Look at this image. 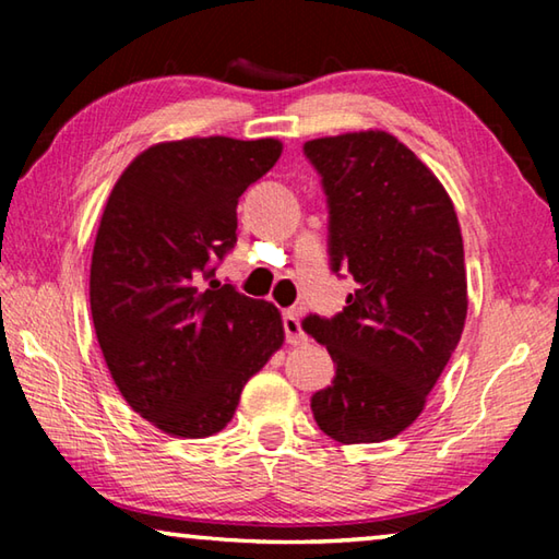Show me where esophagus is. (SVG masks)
<instances>
[{
	"mask_svg": "<svg viewBox=\"0 0 559 559\" xmlns=\"http://www.w3.org/2000/svg\"><path fill=\"white\" fill-rule=\"evenodd\" d=\"M283 330H286V343H290V345L308 343V335L302 333L300 318L296 310H286V313H283Z\"/></svg>",
	"mask_w": 559,
	"mask_h": 559,
	"instance_id": "obj_1",
	"label": "esophagus"
}]
</instances>
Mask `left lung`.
Listing matches in <instances>:
<instances>
[{
  "instance_id": "obj_1",
  "label": "left lung",
  "mask_w": 559,
  "mask_h": 559,
  "mask_svg": "<svg viewBox=\"0 0 559 559\" xmlns=\"http://www.w3.org/2000/svg\"><path fill=\"white\" fill-rule=\"evenodd\" d=\"M328 197L330 271L355 290L302 330L328 347L335 377L310 400L330 439L377 443L421 414L466 323L461 226L447 189L390 132L302 145Z\"/></svg>"
}]
</instances>
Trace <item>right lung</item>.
<instances>
[{
	"label": "right lung",
	"instance_id": "add662e5",
	"mask_svg": "<svg viewBox=\"0 0 559 559\" xmlns=\"http://www.w3.org/2000/svg\"><path fill=\"white\" fill-rule=\"evenodd\" d=\"M273 138L147 147L112 187L91 261V316L112 382L143 419L204 439L283 345L273 302L214 281L239 197L276 165Z\"/></svg>",
	"mask_w": 559,
	"mask_h": 559
}]
</instances>
